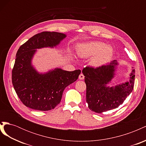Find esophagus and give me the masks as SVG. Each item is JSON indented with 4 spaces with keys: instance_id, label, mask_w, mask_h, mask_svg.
Masks as SVG:
<instances>
[{
    "instance_id": "1",
    "label": "esophagus",
    "mask_w": 146,
    "mask_h": 146,
    "mask_svg": "<svg viewBox=\"0 0 146 146\" xmlns=\"http://www.w3.org/2000/svg\"><path fill=\"white\" fill-rule=\"evenodd\" d=\"M84 78H85V76H83V74H80V76H79V77H78V78L80 79V80H83Z\"/></svg>"
}]
</instances>
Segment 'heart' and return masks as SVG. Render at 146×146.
<instances>
[{
    "instance_id": "b5f03b06",
    "label": "heart",
    "mask_w": 146,
    "mask_h": 146,
    "mask_svg": "<svg viewBox=\"0 0 146 146\" xmlns=\"http://www.w3.org/2000/svg\"><path fill=\"white\" fill-rule=\"evenodd\" d=\"M113 54V49L110 46L102 42H91L85 46L80 52L82 57L95 56L91 60V64L94 66L104 64L110 59Z\"/></svg>"
}]
</instances>
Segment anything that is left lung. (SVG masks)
Instances as JSON below:
<instances>
[{"mask_svg": "<svg viewBox=\"0 0 146 146\" xmlns=\"http://www.w3.org/2000/svg\"><path fill=\"white\" fill-rule=\"evenodd\" d=\"M116 60L96 68L87 67L83 69L86 85V102L91 111L101 113L118 108L122 105L133 89L134 69H132L130 81L115 86H107L114 76L117 65Z\"/></svg>", "mask_w": 146, "mask_h": 146, "instance_id": "1", "label": "left lung"}]
</instances>
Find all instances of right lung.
Here are the masks:
<instances>
[{
    "label": "right lung",
    "mask_w": 146,
    "mask_h": 146,
    "mask_svg": "<svg viewBox=\"0 0 146 146\" xmlns=\"http://www.w3.org/2000/svg\"><path fill=\"white\" fill-rule=\"evenodd\" d=\"M66 37L58 32H43L21 46L12 70V83L23 104L30 108L48 111L59 104L66 87L76 82L80 69L66 71L60 68L39 74L32 65L37 48L54 47Z\"/></svg>",
    "instance_id": "1"
}]
</instances>
